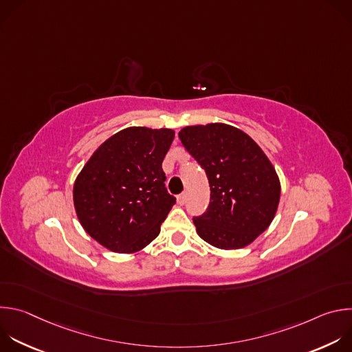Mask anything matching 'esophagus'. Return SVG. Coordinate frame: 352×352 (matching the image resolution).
Masks as SVG:
<instances>
[{
  "mask_svg": "<svg viewBox=\"0 0 352 352\" xmlns=\"http://www.w3.org/2000/svg\"><path fill=\"white\" fill-rule=\"evenodd\" d=\"M185 200H186V195L185 193H181V195H178L177 196V202H178V205H185Z\"/></svg>",
  "mask_w": 352,
  "mask_h": 352,
  "instance_id": "34e87169",
  "label": "esophagus"
}]
</instances>
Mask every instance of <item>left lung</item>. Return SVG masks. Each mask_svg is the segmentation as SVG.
<instances>
[{
	"label": "left lung",
	"instance_id": "obj_1",
	"mask_svg": "<svg viewBox=\"0 0 352 352\" xmlns=\"http://www.w3.org/2000/svg\"><path fill=\"white\" fill-rule=\"evenodd\" d=\"M178 136L210 185L208 210L193 219L199 236L220 249L252 243L270 226L280 202V179L263 150L221 122L185 126Z\"/></svg>",
	"mask_w": 352,
	"mask_h": 352
}]
</instances>
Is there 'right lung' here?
I'll return each instance as SVG.
<instances>
[{"mask_svg": "<svg viewBox=\"0 0 352 352\" xmlns=\"http://www.w3.org/2000/svg\"><path fill=\"white\" fill-rule=\"evenodd\" d=\"M173 129L125 128L97 147L74 184V206L85 231L118 254H135L160 234L175 197L162 163Z\"/></svg>", "mask_w": 352, "mask_h": 352, "instance_id": "add662e5", "label": "right lung"}]
</instances>
